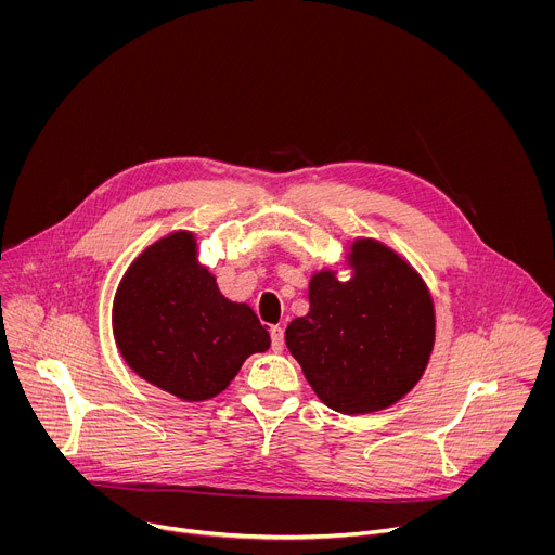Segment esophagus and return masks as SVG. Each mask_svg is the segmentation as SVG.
Segmentation results:
<instances>
[{
    "instance_id": "obj_1",
    "label": "esophagus",
    "mask_w": 555,
    "mask_h": 555,
    "mask_svg": "<svg viewBox=\"0 0 555 555\" xmlns=\"http://www.w3.org/2000/svg\"><path fill=\"white\" fill-rule=\"evenodd\" d=\"M270 338H272V349L279 353L283 351V345H285V334L281 327H272L270 330Z\"/></svg>"
}]
</instances>
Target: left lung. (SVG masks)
<instances>
[{"mask_svg": "<svg viewBox=\"0 0 555 555\" xmlns=\"http://www.w3.org/2000/svg\"><path fill=\"white\" fill-rule=\"evenodd\" d=\"M353 276L321 270L309 311L285 330L289 353L323 404L343 415L400 402L420 382L435 345V307L422 276L375 240L351 246Z\"/></svg>", "mask_w": 555, "mask_h": 555, "instance_id": "8db88e82", "label": "left lung"}]
</instances>
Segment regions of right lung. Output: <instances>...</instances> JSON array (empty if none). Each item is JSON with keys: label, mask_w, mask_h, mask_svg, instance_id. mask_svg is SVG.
<instances>
[{"label": "right lung", "mask_w": 555, "mask_h": 555, "mask_svg": "<svg viewBox=\"0 0 555 555\" xmlns=\"http://www.w3.org/2000/svg\"><path fill=\"white\" fill-rule=\"evenodd\" d=\"M112 323L125 362L186 402L215 398L248 356L270 347L257 313L219 292L197 263L195 236L184 230L163 236L129 266Z\"/></svg>", "instance_id": "1"}]
</instances>
